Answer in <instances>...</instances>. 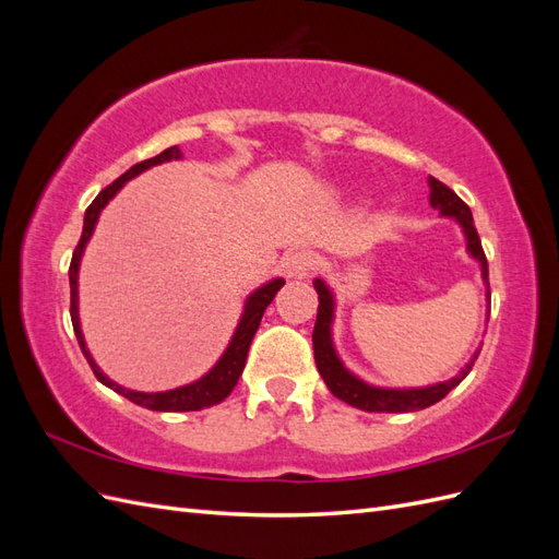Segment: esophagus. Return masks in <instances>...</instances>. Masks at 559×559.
Segmentation results:
<instances>
[{
	"instance_id": "obj_1",
	"label": "esophagus",
	"mask_w": 559,
	"mask_h": 559,
	"mask_svg": "<svg viewBox=\"0 0 559 559\" xmlns=\"http://www.w3.org/2000/svg\"><path fill=\"white\" fill-rule=\"evenodd\" d=\"M314 265V253L308 249L292 251L289 257L284 259V270L289 277H306Z\"/></svg>"
}]
</instances>
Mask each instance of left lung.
Returning a JSON list of instances; mask_svg holds the SVG:
<instances>
[{"mask_svg": "<svg viewBox=\"0 0 559 559\" xmlns=\"http://www.w3.org/2000/svg\"><path fill=\"white\" fill-rule=\"evenodd\" d=\"M429 189H431V193H429L431 207L441 212V216L456 218V224L462 226L464 238H466V249L471 257L480 263L483 280L487 284V259H485V251H483V245L478 238V230H476V226H473V214H471L468 205L452 189H448L443 181H438L433 177H429ZM314 289L319 294L317 321H314V331H312L317 370H319V376L324 378L326 386L331 389V394L335 399L354 405V408L366 411V413H413V411L429 408V405L445 399L448 392H452V389L468 376L473 361L478 359V352H476L460 376H454L448 382L431 384V386L384 389V386L368 384L354 373H349L345 364L341 361V357L335 354L333 337H331L335 300H333L331 289L324 280H314ZM487 298H489V286H487Z\"/></svg>", "mask_w": 559, "mask_h": 559, "instance_id": "1", "label": "left lung"}]
</instances>
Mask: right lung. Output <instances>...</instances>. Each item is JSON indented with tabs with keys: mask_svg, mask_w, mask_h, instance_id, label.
I'll list each match as a JSON object with an SVG mask.
<instances>
[{
	"mask_svg": "<svg viewBox=\"0 0 559 559\" xmlns=\"http://www.w3.org/2000/svg\"><path fill=\"white\" fill-rule=\"evenodd\" d=\"M181 158V151L179 146H170L165 148L163 154L148 158V160H142L138 165H132L130 170L126 175L118 177L114 183H109L105 191H99V195L91 202V207L86 210V216H83V230H81V240L72 253V263H70V289H72V306H70V314H72V326H74V333H76V341L81 345V352L83 357L88 359L91 368L95 378L103 382L105 386L114 389L116 394L126 396L128 401L142 405V408H148V411H158V413H186V411H202V408H210V405H216L222 403L230 392L233 386L238 384L242 370H245V361H247V352H249V345L253 341V333L259 331V324H261V317L265 312V308L273 302L275 294L284 286V280L277 277V280H270L265 282L263 286H259L257 292H253L247 302H245V310H242V317H240V324L238 329H235L230 343L226 347V352L222 354V359H218L214 364V368L210 370V373L202 376L200 380L191 382V384H183V386H177V389H170V392H156V394H146V392H134V389H126L121 384H116L114 380H109L103 370H99V366L93 361L91 352L86 347V341H83V333H81V321H79V265H81V257H83V249H86L91 235L95 230V224L99 218V212L105 210L107 202L123 189L126 181H130L132 177L142 175L144 170H148V167L154 165H160V163H167V160H179Z\"/></svg>",
	"mask_w": 559,
	"mask_h": 559,
	"instance_id": "obj_1",
	"label": "right lung"
}]
</instances>
